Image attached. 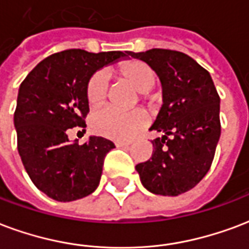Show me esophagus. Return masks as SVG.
Instances as JSON below:
<instances>
[{"label":"esophagus","mask_w":249,"mask_h":249,"mask_svg":"<svg viewBox=\"0 0 249 249\" xmlns=\"http://www.w3.org/2000/svg\"><path fill=\"white\" fill-rule=\"evenodd\" d=\"M116 145H117V146H120V148H128V146H129V145H130V142H124V141H117V142H116Z\"/></svg>","instance_id":"34e87169"}]
</instances>
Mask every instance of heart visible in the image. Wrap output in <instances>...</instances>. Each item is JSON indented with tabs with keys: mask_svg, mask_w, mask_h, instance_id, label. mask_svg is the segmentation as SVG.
<instances>
[{
	"mask_svg": "<svg viewBox=\"0 0 249 249\" xmlns=\"http://www.w3.org/2000/svg\"><path fill=\"white\" fill-rule=\"evenodd\" d=\"M117 73L130 83L137 91L146 97L156 84V75L148 64L141 60H125L117 68ZM86 96L91 107H100L108 97V82L103 73H93L87 83ZM146 124V116L142 110L121 112L115 108H104L93 113L91 119L92 130L95 133L112 140H130Z\"/></svg>",
	"mask_w": 249,
	"mask_h": 249,
	"instance_id": "obj_1",
	"label": "heart"
}]
</instances>
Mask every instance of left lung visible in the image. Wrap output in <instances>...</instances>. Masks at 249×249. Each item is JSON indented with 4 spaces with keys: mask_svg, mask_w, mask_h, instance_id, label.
I'll return each mask as SVG.
<instances>
[{
    "mask_svg": "<svg viewBox=\"0 0 249 249\" xmlns=\"http://www.w3.org/2000/svg\"><path fill=\"white\" fill-rule=\"evenodd\" d=\"M157 73L162 104L150 130V160L136 166L143 187L153 194L177 196L198 185L211 167L220 137V97L211 75L189 55L152 49L132 53Z\"/></svg>",
    "mask_w": 249,
    "mask_h": 249,
    "instance_id": "1",
    "label": "left lung"
}]
</instances>
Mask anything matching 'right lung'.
<instances>
[{"mask_svg": "<svg viewBox=\"0 0 249 249\" xmlns=\"http://www.w3.org/2000/svg\"><path fill=\"white\" fill-rule=\"evenodd\" d=\"M128 55L64 50L43 59L21 83L14 112L18 153L33 183L50 198L71 202L97 189L104 158L115 143L91 136L79 145L68 140L67 129L86 128L89 78Z\"/></svg>", "mask_w": 249, "mask_h": 249, "instance_id": "right-lung-1", "label": "right lung"}]
</instances>
